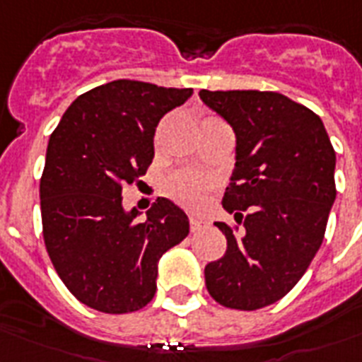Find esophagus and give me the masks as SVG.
<instances>
[{
  "mask_svg": "<svg viewBox=\"0 0 362 362\" xmlns=\"http://www.w3.org/2000/svg\"><path fill=\"white\" fill-rule=\"evenodd\" d=\"M209 226V221L204 220V218H199V216H189V227H192V231H201L203 227Z\"/></svg>",
  "mask_w": 362,
  "mask_h": 362,
  "instance_id": "obj_1",
  "label": "esophagus"
}]
</instances>
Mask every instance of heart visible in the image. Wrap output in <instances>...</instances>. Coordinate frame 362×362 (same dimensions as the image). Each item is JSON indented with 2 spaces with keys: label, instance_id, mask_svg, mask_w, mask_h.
<instances>
[{
  "label": "heart",
  "instance_id": "heart-1",
  "mask_svg": "<svg viewBox=\"0 0 362 362\" xmlns=\"http://www.w3.org/2000/svg\"><path fill=\"white\" fill-rule=\"evenodd\" d=\"M210 187H212V180L209 176L195 173V170H180L175 176H170L167 192L180 204L187 209H195L203 203Z\"/></svg>",
  "mask_w": 362,
  "mask_h": 362
}]
</instances>
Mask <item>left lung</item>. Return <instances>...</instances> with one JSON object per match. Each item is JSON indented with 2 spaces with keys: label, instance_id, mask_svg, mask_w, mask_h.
Masks as SVG:
<instances>
[{
  "label": "left lung",
  "instance_id": "obj_1",
  "mask_svg": "<svg viewBox=\"0 0 362 362\" xmlns=\"http://www.w3.org/2000/svg\"><path fill=\"white\" fill-rule=\"evenodd\" d=\"M199 98L237 136L223 209L244 220L240 233L214 221L227 252L204 267V284L227 308H263L291 291L320 250L337 199V153L320 116L281 93L201 90Z\"/></svg>",
  "mask_w": 362,
  "mask_h": 362
}]
</instances>
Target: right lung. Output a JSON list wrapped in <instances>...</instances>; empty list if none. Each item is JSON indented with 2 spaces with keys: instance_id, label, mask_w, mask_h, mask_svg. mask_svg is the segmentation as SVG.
<instances>
[{
  "instance_id": "obj_1",
  "label": "right lung",
  "mask_w": 362,
  "mask_h": 362,
  "mask_svg": "<svg viewBox=\"0 0 362 362\" xmlns=\"http://www.w3.org/2000/svg\"><path fill=\"white\" fill-rule=\"evenodd\" d=\"M192 93L109 82L78 95L50 135L39 187L42 237L62 281L90 308L146 306L159 259L189 233L186 212L163 197L139 221V210L124 209L122 187L146 175L159 120Z\"/></svg>"
}]
</instances>
